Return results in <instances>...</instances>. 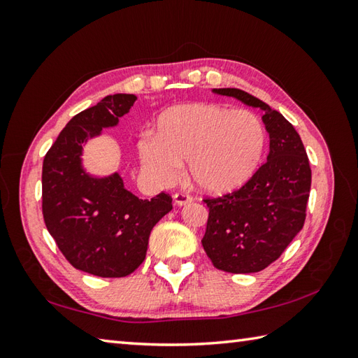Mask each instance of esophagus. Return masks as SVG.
Instances as JSON below:
<instances>
[{
	"label": "esophagus",
	"mask_w": 358,
	"mask_h": 358,
	"mask_svg": "<svg viewBox=\"0 0 358 358\" xmlns=\"http://www.w3.org/2000/svg\"><path fill=\"white\" fill-rule=\"evenodd\" d=\"M173 201L177 206H185L187 203H192V196L185 192H177L173 195Z\"/></svg>",
	"instance_id": "34e87169"
}]
</instances>
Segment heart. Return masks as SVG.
I'll return each instance as SVG.
<instances>
[{"label": "heart", "mask_w": 358, "mask_h": 358, "mask_svg": "<svg viewBox=\"0 0 358 358\" xmlns=\"http://www.w3.org/2000/svg\"><path fill=\"white\" fill-rule=\"evenodd\" d=\"M266 146L263 121L248 109L217 103L172 106L158 115L155 134L138 140L144 169L163 183L178 178L189 159L192 183L209 194H227L254 177Z\"/></svg>", "instance_id": "b5f03b06"}]
</instances>
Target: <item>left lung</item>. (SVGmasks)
I'll use <instances>...</instances> for the list:
<instances>
[{
    "instance_id": "obj_1",
    "label": "left lung",
    "mask_w": 358,
    "mask_h": 358,
    "mask_svg": "<svg viewBox=\"0 0 358 358\" xmlns=\"http://www.w3.org/2000/svg\"><path fill=\"white\" fill-rule=\"evenodd\" d=\"M264 112L268 162L245 186L204 199L209 217L201 245L217 269L252 273L268 268L301 231L310 191V166L294 126L268 104L240 89H214Z\"/></svg>"
}]
</instances>
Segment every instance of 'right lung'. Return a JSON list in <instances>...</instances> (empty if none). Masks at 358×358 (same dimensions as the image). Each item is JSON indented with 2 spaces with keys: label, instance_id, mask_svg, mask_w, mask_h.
<instances>
[{
  "label": "right lung",
  "instance_id": "right-lung-1",
  "mask_svg": "<svg viewBox=\"0 0 358 358\" xmlns=\"http://www.w3.org/2000/svg\"><path fill=\"white\" fill-rule=\"evenodd\" d=\"M135 101L132 94L108 95L77 113L43 162L45 227L75 269L96 277H126L138 268L152 227L172 209L171 195L141 200L118 173L95 178L81 166L83 143L117 126Z\"/></svg>",
  "mask_w": 358,
  "mask_h": 358
}]
</instances>
